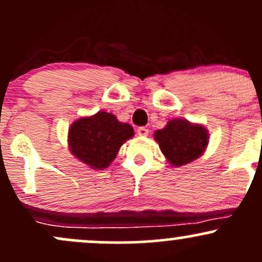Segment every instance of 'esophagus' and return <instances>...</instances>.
Wrapping results in <instances>:
<instances>
[{"instance_id": "1", "label": "esophagus", "mask_w": 262, "mask_h": 262, "mask_svg": "<svg viewBox=\"0 0 262 262\" xmlns=\"http://www.w3.org/2000/svg\"><path fill=\"white\" fill-rule=\"evenodd\" d=\"M137 133H138V136L140 137H147L148 133H149V130H148L145 126H140V128H138V130H137Z\"/></svg>"}]
</instances>
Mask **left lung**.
<instances>
[{
    "instance_id": "8db88e82",
    "label": "left lung",
    "mask_w": 262,
    "mask_h": 262,
    "mask_svg": "<svg viewBox=\"0 0 262 262\" xmlns=\"http://www.w3.org/2000/svg\"><path fill=\"white\" fill-rule=\"evenodd\" d=\"M154 139L158 142L167 161L172 166L181 167L202 156L208 144V133L201 124H192L186 119H172L166 128L154 133Z\"/></svg>"
}]
</instances>
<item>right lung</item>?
Listing matches in <instances>:
<instances>
[{
	"mask_svg": "<svg viewBox=\"0 0 262 262\" xmlns=\"http://www.w3.org/2000/svg\"><path fill=\"white\" fill-rule=\"evenodd\" d=\"M134 136L132 125L120 123L114 114L99 112L93 117L80 118L69 129L71 153L93 169L110 166L126 139Z\"/></svg>",
	"mask_w": 262,
	"mask_h": 262,
	"instance_id": "obj_1",
	"label": "right lung"
}]
</instances>
